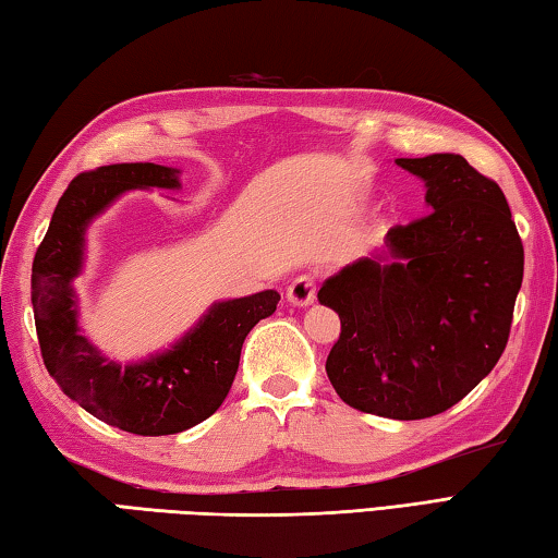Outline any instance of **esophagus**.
I'll return each mask as SVG.
<instances>
[{"label": "esophagus", "instance_id": "34e87169", "mask_svg": "<svg viewBox=\"0 0 558 558\" xmlns=\"http://www.w3.org/2000/svg\"><path fill=\"white\" fill-rule=\"evenodd\" d=\"M287 299L293 303V306H308V303H313L315 275H311V271H303V275L293 279L287 289Z\"/></svg>", "mask_w": 558, "mask_h": 558}]
</instances>
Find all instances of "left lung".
Masks as SVG:
<instances>
[{"label": "left lung", "instance_id": "8db88e82", "mask_svg": "<svg viewBox=\"0 0 558 558\" xmlns=\"http://www.w3.org/2000/svg\"><path fill=\"white\" fill-rule=\"evenodd\" d=\"M429 211L386 235L391 265L360 259L323 283L340 315L325 372L362 413H445L498 364L522 287L524 247L496 180L461 155L401 157Z\"/></svg>", "mask_w": 558, "mask_h": 558}]
</instances>
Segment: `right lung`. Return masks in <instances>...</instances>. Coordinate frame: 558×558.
Masks as SVG:
<instances>
[{
  "mask_svg": "<svg viewBox=\"0 0 558 558\" xmlns=\"http://www.w3.org/2000/svg\"><path fill=\"white\" fill-rule=\"evenodd\" d=\"M135 186L174 189L177 170L153 162L82 172L60 196L31 269L40 356L60 391L87 413L125 433L160 437L211 417L233 386L247 332L277 311L279 293L223 301L170 352L143 364H113L77 330L72 279L82 267L84 228L116 196Z\"/></svg>",
  "mask_w": 558,
  "mask_h": 558,
  "instance_id": "add662e5",
  "label": "right lung"
}]
</instances>
